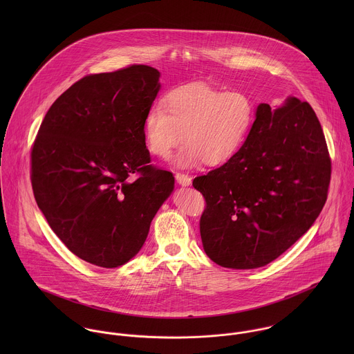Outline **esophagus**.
<instances>
[{"mask_svg":"<svg viewBox=\"0 0 354 354\" xmlns=\"http://www.w3.org/2000/svg\"><path fill=\"white\" fill-rule=\"evenodd\" d=\"M176 180L183 187H188V185L192 184V178L188 174H184V173H176Z\"/></svg>","mask_w":354,"mask_h":354,"instance_id":"obj_1","label":"esophagus"}]
</instances>
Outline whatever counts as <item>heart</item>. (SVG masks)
I'll use <instances>...</instances> for the list:
<instances>
[{
    "mask_svg": "<svg viewBox=\"0 0 354 354\" xmlns=\"http://www.w3.org/2000/svg\"><path fill=\"white\" fill-rule=\"evenodd\" d=\"M254 117L253 102L241 91H221L202 84L171 90L162 103H153L143 120L149 152L167 158L181 140L187 145L176 160L192 166L204 160L219 165L244 143Z\"/></svg>",
    "mask_w": 354,
    "mask_h": 354,
    "instance_id": "heart-1",
    "label": "heart"
}]
</instances>
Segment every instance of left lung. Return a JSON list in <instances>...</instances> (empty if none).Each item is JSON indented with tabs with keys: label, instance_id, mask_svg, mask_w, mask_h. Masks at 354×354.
I'll return each instance as SVG.
<instances>
[{
	"label": "left lung",
	"instance_id": "left-lung-1",
	"mask_svg": "<svg viewBox=\"0 0 354 354\" xmlns=\"http://www.w3.org/2000/svg\"><path fill=\"white\" fill-rule=\"evenodd\" d=\"M331 158L308 102L260 103L243 147L192 185L205 201L201 236L207 256L251 270L289 250L319 216L328 195Z\"/></svg>",
	"mask_w": 354,
	"mask_h": 354
}]
</instances>
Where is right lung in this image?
Segmentation results:
<instances>
[{
  "label": "right lung",
  "instance_id": "add662e5",
  "mask_svg": "<svg viewBox=\"0 0 354 354\" xmlns=\"http://www.w3.org/2000/svg\"><path fill=\"white\" fill-rule=\"evenodd\" d=\"M158 80L149 65L84 76L51 104L31 147L32 191L51 230L98 267L140 251L174 188L143 138Z\"/></svg>",
  "mask_w": 354,
  "mask_h": 354
}]
</instances>
